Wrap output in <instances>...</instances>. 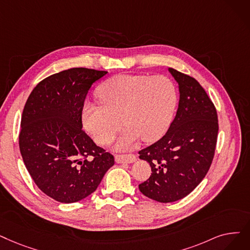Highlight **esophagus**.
<instances>
[{"mask_svg":"<svg viewBox=\"0 0 250 250\" xmlns=\"http://www.w3.org/2000/svg\"><path fill=\"white\" fill-rule=\"evenodd\" d=\"M137 160L135 154H117L115 155L116 164H133Z\"/></svg>","mask_w":250,"mask_h":250,"instance_id":"34e87169","label":"esophagus"}]
</instances>
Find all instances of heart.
Returning <instances> with one entry per match:
<instances>
[{"label": "heart", "instance_id": "1", "mask_svg": "<svg viewBox=\"0 0 250 250\" xmlns=\"http://www.w3.org/2000/svg\"><path fill=\"white\" fill-rule=\"evenodd\" d=\"M97 97L102 106H83V127L105 145L123 123L126 128L115 144L118 150L133 147L140 138L146 143L159 140L171 124L178 102L176 85L164 75H115L99 86Z\"/></svg>", "mask_w": 250, "mask_h": 250}]
</instances>
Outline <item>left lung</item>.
Segmentation results:
<instances>
[{"label":"left lung","mask_w":250,"mask_h":250,"mask_svg":"<svg viewBox=\"0 0 250 250\" xmlns=\"http://www.w3.org/2000/svg\"><path fill=\"white\" fill-rule=\"evenodd\" d=\"M168 71L179 84L176 117L164 137L139 151L152 170L139 189L164 203L186 197L199 185L210 167L219 132L214 105L200 83L173 68Z\"/></svg>","instance_id":"left-lung-1"}]
</instances>
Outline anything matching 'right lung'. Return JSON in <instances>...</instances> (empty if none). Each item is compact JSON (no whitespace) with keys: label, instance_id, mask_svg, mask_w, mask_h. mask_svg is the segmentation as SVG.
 <instances>
[{"label":"right lung","instance_id":"right-lung-1","mask_svg":"<svg viewBox=\"0 0 250 250\" xmlns=\"http://www.w3.org/2000/svg\"><path fill=\"white\" fill-rule=\"evenodd\" d=\"M107 73L83 67L63 70L39 83L25 103L21 156L36 185L59 202L88 197L114 165V157L82 129L86 94Z\"/></svg>","mask_w":250,"mask_h":250}]
</instances>
